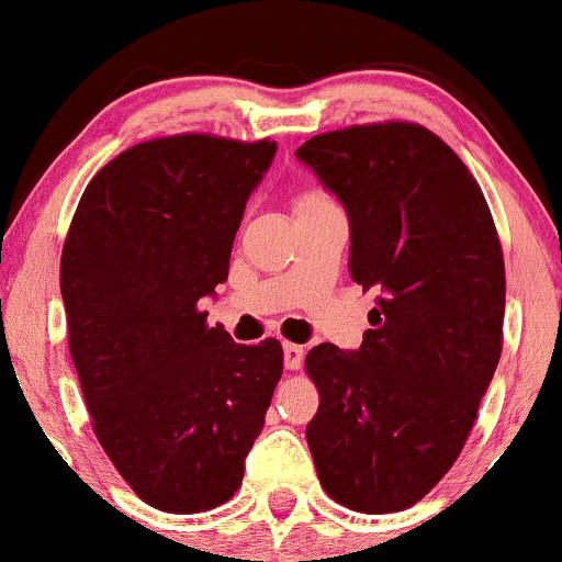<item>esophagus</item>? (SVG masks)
Instances as JSON below:
<instances>
[{"label":"esophagus","mask_w":562,"mask_h":562,"mask_svg":"<svg viewBox=\"0 0 562 562\" xmlns=\"http://www.w3.org/2000/svg\"><path fill=\"white\" fill-rule=\"evenodd\" d=\"M283 366L289 371H297L303 366V347H297L292 341H283Z\"/></svg>","instance_id":"34e87169"}]
</instances>
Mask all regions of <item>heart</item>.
<instances>
[{
	"label": "heart",
	"instance_id": "b5f03b06",
	"mask_svg": "<svg viewBox=\"0 0 562 562\" xmlns=\"http://www.w3.org/2000/svg\"><path fill=\"white\" fill-rule=\"evenodd\" d=\"M319 202H327L325 193L316 191V188H308V191L300 193L297 202H294V207H305V204H319Z\"/></svg>",
	"mask_w": 562,
	"mask_h": 562
}]
</instances>
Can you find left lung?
<instances>
[{
	"label": "left lung",
	"instance_id": "left-lung-1",
	"mask_svg": "<svg viewBox=\"0 0 562 562\" xmlns=\"http://www.w3.org/2000/svg\"><path fill=\"white\" fill-rule=\"evenodd\" d=\"M297 158L347 210L349 276L376 292L360 349L305 355L319 391L305 440L336 503L393 514L468 442L503 352V248L475 177L424 125L319 133Z\"/></svg>",
	"mask_w": 562,
	"mask_h": 562
}]
</instances>
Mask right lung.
<instances>
[{
    "label": "right lung",
    "mask_w": 562,
    "mask_h": 562,
    "mask_svg": "<svg viewBox=\"0 0 562 562\" xmlns=\"http://www.w3.org/2000/svg\"><path fill=\"white\" fill-rule=\"evenodd\" d=\"M276 142L180 133L125 149L87 186L59 265L68 344L105 457L147 505L226 503L283 371L199 300L229 276L248 196Z\"/></svg>",
    "instance_id": "add662e5"
}]
</instances>
